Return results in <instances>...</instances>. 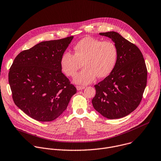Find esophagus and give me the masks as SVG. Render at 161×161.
Listing matches in <instances>:
<instances>
[{
	"instance_id": "esophagus-1",
	"label": "esophagus",
	"mask_w": 161,
	"mask_h": 161,
	"mask_svg": "<svg viewBox=\"0 0 161 161\" xmlns=\"http://www.w3.org/2000/svg\"><path fill=\"white\" fill-rule=\"evenodd\" d=\"M85 87L84 86H76V89L78 90H81L83 89H84Z\"/></svg>"
}]
</instances>
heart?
Wrapping results in <instances>:
<instances>
[{
	"label": "heart",
	"mask_w": 161,
	"mask_h": 161,
	"mask_svg": "<svg viewBox=\"0 0 161 161\" xmlns=\"http://www.w3.org/2000/svg\"><path fill=\"white\" fill-rule=\"evenodd\" d=\"M74 52H64L60 65L66 75L73 76L83 62L84 69L74 78L75 83L81 85L93 82L97 76L102 78L108 76L113 70L118 57V50L113 42L89 36L82 38L75 45Z\"/></svg>",
	"instance_id": "b5f03b06"
}]
</instances>
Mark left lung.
I'll use <instances>...</instances> for the list:
<instances>
[{
  "instance_id": "obj_1",
  "label": "left lung",
  "mask_w": 161,
  "mask_h": 161,
  "mask_svg": "<svg viewBox=\"0 0 161 161\" xmlns=\"http://www.w3.org/2000/svg\"><path fill=\"white\" fill-rule=\"evenodd\" d=\"M100 35L115 43L118 57L110 75L95 85L96 94L92 102L103 117L119 119L139 105L147 85V69L142 53L135 44L115 31Z\"/></svg>"
}]
</instances>
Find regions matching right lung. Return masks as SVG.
<instances>
[{
    "label": "right lung",
    "instance_id": "add662e5",
    "mask_svg": "<svg viewBox=\"0 0 161 161\" xmlns=\"http://www.w3.org/2000/svg\"><path fill=\"white\" fill-rule=\"evenodd\" d=\"M73 36L42 42L21 52L9 73L14 103L42 122L58 118L67 108L76 87L62 73L60 60Z\"/></svg>",
    "mask_w": 161,
    "mask_h": 161
}]
</instances>
